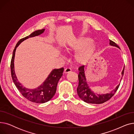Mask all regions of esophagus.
Instances as JSON below:
<instances>
[{
	"instance_id": "obj_1",
	"label": "esophagus",
	"mask_w": 134,
	"mask_h": 134,
	"mask_svg": "<svg viewBox=\"0 0 134 134\" xmlns=\"http://www.w3.org/2000/svg\"><path fill=\"white\" fill-rule=\"evenodd\" d=\"M72 71V69L71 68H66L65 69V71L64 72L65 73H68L69 72H71Z\"/></svg>"
}]
</instances>
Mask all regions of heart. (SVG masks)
Segmentation results:
<instances>
[{
    "label": "heart",
    "instance_id": "1",
    "mask_svg": "<svg viewBox=\"0 0 134 134\" xmlns=\"http://www.w3.org/2000/svg\"><path fill=\"white\" fill-rule=\"evenodd\" d=\"M91 41L90 38L86 37L74 40L66 47V49L68 51H76L79 49L75 55V60L79 63H86L90 59L94 48V45L90 43Z\"/></svg>",
    "mask_w": 134,
    "mask_h": 134
}]
</instances>
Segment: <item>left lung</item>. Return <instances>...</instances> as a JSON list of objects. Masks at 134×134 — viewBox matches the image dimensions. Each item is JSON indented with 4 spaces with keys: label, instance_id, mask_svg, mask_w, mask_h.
Listing matches in <instances>:
<instances>
[{
    "label": "left lung",
    "instance_id": "1",
    "mask_svg": "<svg viewBox=\"0 0 134 134\" xmlns=\"http://www.w3.org/2000/svg\"><path fill=\"white\" fill-rule=\"evenodd\" d=\"M110 45L115 46L119 48V46L115 43V42L111 40H110ZM78 69L79 71L78 74L79 85L78 88L76 89L77 93H78L79 97L81 99L86 103L99 104L106 102L107 101L109 100L110 98H111L115 94V93H116L119 86V85H120V83H119V85L117 86L115 90L112 91L109 93L103 94H96V93H94L92 91H91L87 83L85 75V71H84V66H80ZM124 67L122 72V76H123L124 74Z\"/></svg>",
    "mask_w": 134,
    "mask_h": 134
}]
</instances>
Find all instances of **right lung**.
I'll return each mask as SVG.
<instances>
[{"label": "right lung", "instance_id": "add662e5", "mask_svg": "<svg viewBox=\"0 0 134 134\" xmlns=\"http://www.w3.org/2000/svg\"><path fill=\"white\" fill-rule=\"evenodd\" d=\"M44 31V29L36 30L33 32L29 36L20 39L17 42L13 51L10 65L12 78L17 89L26 99L30 102L36 103H44L48 102L52 99L56 92V87H57L58 81L62 75V73L64 68L62 67L59 69H53L50 74L48 75V78L46 79L44 82L41 85L37 88L33 90L28 89L24 87L22 85V84L18 81L15 74V69H14V59H15L16 48L19 46L21 42L28 38L38 36V35L43 33Z\"/></svg>", "mask_w": 134, "mask_h": 134}]
</instances>
